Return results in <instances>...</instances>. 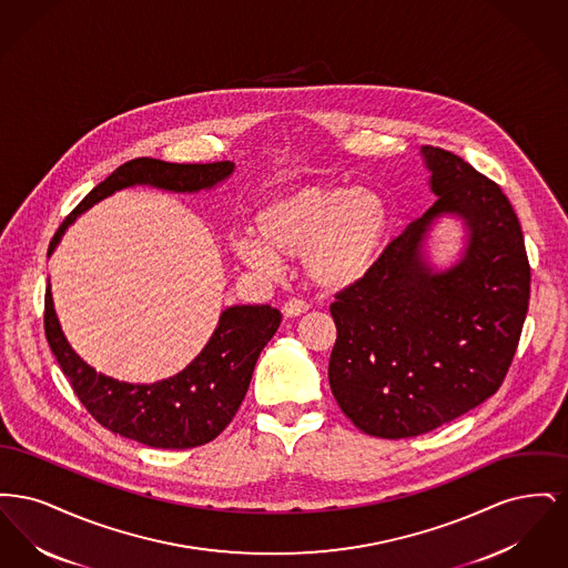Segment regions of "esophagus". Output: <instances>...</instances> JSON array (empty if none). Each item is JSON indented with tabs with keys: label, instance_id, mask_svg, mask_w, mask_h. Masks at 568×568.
<instances>
[{
	"label": "esophagus",
	"instance_id": "1",
	"mask_svg": "<svg viewBox=\"0 0 568 568\" xmlns=\"http://www.w3.org/2000/svg\"><path fill=\"white\" fill-rule=\"evenodd\" d=\"M311 306H308V302L306 300H300V297H292V300H287L285 304H283V313H285V317H297V315H302V313H306Z\"/></svg>",
	"mask_w": 568,
	"mask_h": 568
}]
</instances>
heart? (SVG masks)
<instances>
[{"label": "heart", "instance_id": "b5f03b06", "mask_svg": "<svg viewBox=\"0 0 568 568\" xmlns=\"http://www.w3.org/2000/svg\"><path fill=\"white\" fill-rule=\"evenodd\" d=\"M387 230L389 206L378 191L313 185L262 209L253 221L257 241L239 236L232 248L266 272L276 271L278 257H304L315 285L341 290L375 266Z\"/></svg>", "mask_w": 568, "mask_h": 568}]
</instances>
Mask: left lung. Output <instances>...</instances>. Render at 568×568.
<instances>
[{
    "instance_id": "left-lung-1",
    "label": "left lung",
    "mask_w": 568,
    "mask_h": 568,
    "mask_svg": "<svg viewBox=\"0 0 568 568\" xmlns=\"http://www.w3.org/2000/svg\"><path fill=\"white\" fill-rule=\"evenodd\" d=\"M422 155L436 202L329 304L332 394L378 438L430 433L496 394L530 300L524 234L507 195L445 149L422 146ZM443 214L465 221L469 243L456 267L433 272L420 246Z\"/></svg>"
}]
</instances>
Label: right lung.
<instances>
[{
  "instance_id": "obj_1",
  "label": "right lung",
  "mask_w": 568,
  "mask_h": 568,
  "mask_svg": "<svg viewBox=\"0 0 568 568\" xmlns=\"http://www.w3.org/2000/svg\"><path fill=\"white\" fill-rule=\"evenodd\" d=\"M234 172V163H170L138 158L119 165L82 197L54 232L49 255L68 225L114 191L151 185L174 193L211 190ZM281 324L271 304H241L221 313L206 347L185 371L151 385L95 373L65 341L54 315L51 285L44 296V332L74 394L110 433L158 449L200 447L225 430L244 400L255 362Z\"/></svg>"
}]
</instances>
